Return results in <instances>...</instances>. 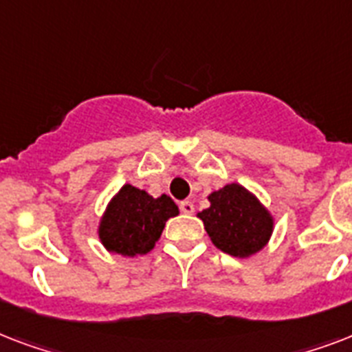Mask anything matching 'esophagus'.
Segmentation results:
<instances>
[{"mask_svg":"<svg viewBox=\"0 0 352 352\" xmlns=\"http://www.w3.org/2000/svg\"><path fill=\"white\" fill-rule=\"evenodd\" d=\"M179 208H181L182 214H188V215L195 212V206H193L192 201H182V203L179 204Z\"/></svg>","mask_w":352,"mask_h":352,"instance_id":"esophagus-1","label":"esophagus"}]
</instances>
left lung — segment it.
<instances>
[{
	"label": "left lung",
	"mask_w": 352,
	"mask_h": 352,
	"mask_svg": "<svg viewBox=\"0 0 352 352\" xmlns=\"http://www.w3.org/2000/svg\"><path fill=\"white\" fill-rule=\"evenodd\" d=\"M210 208L199 217L210 239L219 250L248 257L267 245L272 234V217L250 192L239 184H226L208 197Z\"/></svg>",
	"instance_id": "obj_1"
}]
</instances>
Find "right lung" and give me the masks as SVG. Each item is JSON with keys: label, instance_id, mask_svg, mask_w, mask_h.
<instances>
[{"label": "right lung", "instance_id": "obj_1", "mask_svg": "<svg viewBox=\"0 0 352 352\" xmlns=\"http://www.w3.org/2000/svg\"><path fill=\"white\" fill-rule=\"evenodd\" d=\"M179 214L168 195H151L126 184L107 206L100 223V239L109 252L120 256H142L159 241L166 221Z\"/></svg>", "mask_w": 352, "mask_h": 352}]
</instances>
